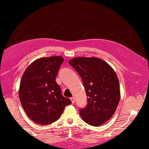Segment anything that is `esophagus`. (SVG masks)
<instances>
[{"label": "esophagus", "instance_id": "34e87169", "mask_svg": "<svg viewBox=\"0 0 149 149\" xmlns=\"http://www.w3.org/2000/svg\"><path fill=\"white\" fill-rule=\"evenodd\" d=\"M70 100H71V102L72 103H74V101H75V100H74V97H71L70 98Z\"/></svg>", "mask_w": 149, "mask_h": 149}]
</instances>
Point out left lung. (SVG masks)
I'll return each instance as SVG.
<instances>
[{
	"label": "left lung",
	"mask_w": 149,
	"mask_h": 149,
	"mask_svg": "<svg viewBox=\"0 0 149 149\" xmlns=\"http://www.w3.org/2000/svg\"><path fill=\"white\" fill-rule=\"evenodd\" d=\"M81 78L88 104L79 109L83 120L93 126L104 124L113 116L120 94L116 72L104 61L96 57H77L69 61Z\"/></svg>",
	"instance_id": "left-lung-1"
}]
</instances>
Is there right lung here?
<instances>
[{"label":"right lung","instance_id":"add662e5","mask_svg":"<svg viewBox=\"0 0 149 149\" xmlns=\"http://www.w3.org/2000/svg\"><path fill=\"white\" fill-rule=\"evenodd\" d=\"M63 61L60 56L41 58L26 68L20 81L19 99L29 118L48 125L60 118L70 99L63 96L56 76Z\"/></svg>","mask_w":149,"mask_h":149}]
</instances>
